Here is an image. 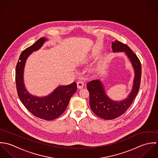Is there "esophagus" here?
<instances>
[{"label":"esophagus","instance_id":"obj_1","mask_svg":"<svg viewBox=\"0 0 158 158\" xmlns=\"http://www.w3.org/2000/svg\"><path fill=\"white\" fill-rule=\"evenodd\" d=\"M84 82H83V81H78V82H77V88H78L79 89H82L83 87H84Z\"/></svg>","mask_w":158,"mask_h":158}]
</instances>
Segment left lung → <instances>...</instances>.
Returning a JSON list of instances; mask_svg holds the SVG:
<instances>
[{
	"label": "left lung",
	"instance_id": "obj_1",
	"mask_svg": "<svg viewBox=\"0 0 158 158\" xmlns=\"http://www.w3.org/2000/svg\"><path fill=\"white\" fill-rule=\"evenodd\" d=\"M114 52H124L130 60L134 71V78L132 90L125 99L114 101L110 99L105 91L102 82L99 79L90 81L87 88L90 94V106L98 117L105 120H112L123 115L130 107L137 94L142 74L141 64L137 56L126 45L117 40L112 43Z\"/></svg>",
	"mask_w": 158,
	"mask_h": 158
}]
</instances>
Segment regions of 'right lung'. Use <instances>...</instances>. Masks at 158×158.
Wrapping results in <instances>:
<instances>
[{
  "label": "right lung",
  "mask_w": 158,
  "mask_h": 158,
  "mask_svg": "<svg viewBox=\"0 0 158 158\" xmlns=\"http://www.w3.org/2000/svg\"><path fill=\"white\" fill-rule=\"evenodd\" d=\"M48 39L42 37L22 52L16 67V84L18 96L33 115L45 120H52L61 115L66 110L69 100L76 92V82L59 85L49 95L36 96L30 94L24 82V70L26 60L33 52L40 49Z\"/></svg>",
  "instance_id": "right-lung-1"
}]
</instances>
